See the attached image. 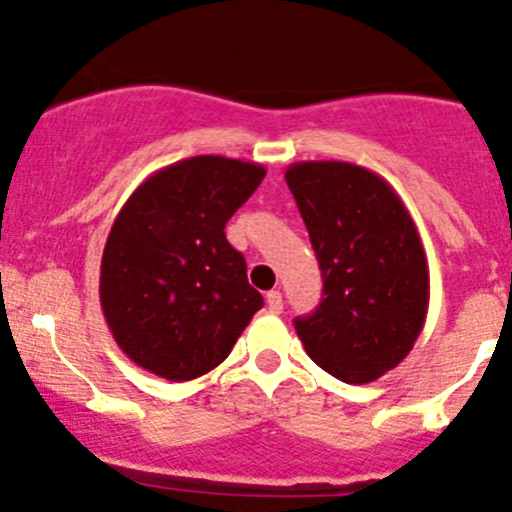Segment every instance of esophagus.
Masks as SVG:
<instances>
[{
    "instance_id": "esophagus-1",
    "label": "esophagus",
    "mask_w": 512,
    "mask_h": 512,
    "mask_svg": "<svg viewBox=\"0 0 512 512\" xmlns=\"http://www.w3.org/2000/svg\"><path fill=\"white\" fill-rule=\"evenodd\" d=\"M266 306H269L271 314H281V309H284V299H281L279 291H269V294H266Z\"/></svg>"
}]
</instances>
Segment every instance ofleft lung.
Here are the masks:
<instances>
[{"label":"left lung","mask_w":512,"mask_h":512,"mask_svg":"<svg viewBox=\"0 0 512 512\" xmlns=\"http://www.w3.org/2000/svg\"><path fill=\"white\" fill-rule=\"evenodd\" d=\"M324 279V299L294 321L306 354L367 384L410 354L430 306L420 233L394 188L362 165L304 160L286 168Z\"/></svg>","instance_id":"8db88e82"}]
</instances>
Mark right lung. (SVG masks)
Masks as SVG:
<instances>
[{"label": "right lung", "instance_id": "1", "mask_svg": "<svg viewBox=\"0 0 512 512\" xmlns=\"http://www.w3.org/2000/svg\"><path fill=\"white\" fill-rule=\"evenodd\" d=\"M266 170L193 155L145 178L115 218L100 264V306L138 367L188 382L231 354L264 296L226 241L228 218Z\"/></svg>", "mask_w": 512, "mask_h": 512}]
</instances>
